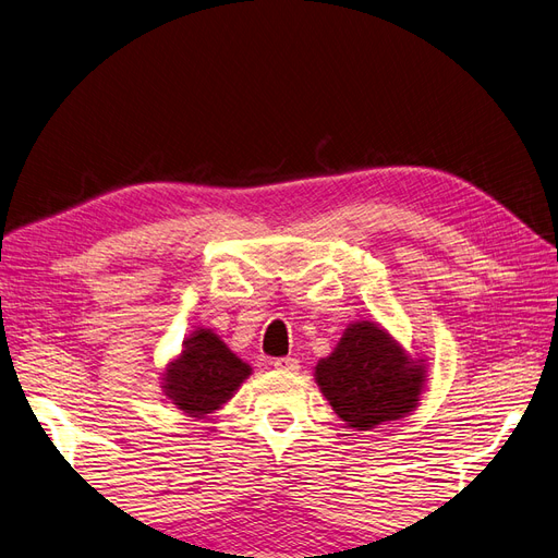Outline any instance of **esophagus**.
I'll list each match as a JSON object with an SVG mask.
<instances>
[{
    "instance_id": "esophagus-1",
    "label": "esophagus",
    "mask_w": 558,
    "mask_h": 558,
    "mask_svg": "<svg viewBox=\"0 0 558 558\" xmlns=\"http://www.w3.org/2000/svg\"><path fill=\"white\" fill-rule=\"evenodd\" d=\"M271 365L276 369H280V373H296L299 369V361L292 359V356H280V359H274Z\"/></svg>"
}]
</instances>
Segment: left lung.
<instances>
[{
    "instance_id": "1",
    "label": "left lung",
    "mask_w": 558,
    "mask_h": 558,
    "mask_svg": "<svg viewBox=\"0 0 558 558\" xmlns=\"http://www.w3.org/2000/svg\"><path fill=\"white\" fill-rule=\"evenodd\" d=\"M423 359H411L379 324L354 322L331 354L315 367L317 386L349 427L375 429L418 407Z\"/></svg>"
}]
</instances>
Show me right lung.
I'll list each match as a JSON object with an SVG mask.
<instances>
[{
  "mask_svg": "<svg viewBox=\"0 0 558 558\" xmlns=\"http://www.w3.org/2000/svg\"><path fill=\"white\" fill-rule=\"evenodd\" d=\"M253 367L243 363L211 328L183 340L181 354L162 373L165 396L191 418H206L230 400L251 377Z\"/></svg>",
  "mask_w": 558,
  "mask_h": 558,
  "instance_id": "obj_1",
  "label": "right lung"
}]
</instances>
